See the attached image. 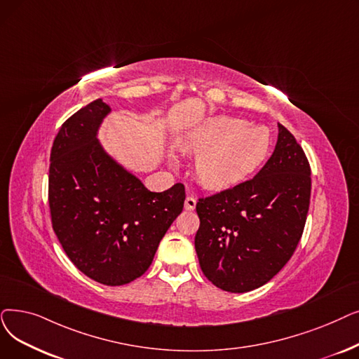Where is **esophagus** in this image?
<instances>
[{"mask_svg":"<svg viewBox=\"0 0 359 359\" xmlns=\"http://www.w3.org/2000/svg\"><path fill=\"white\" fill-rule=\"evenodd\" d=\"M195 207H196V198H194V196H188V198H186V201H184V208L192 211V210H195Z\"/></svg>","mask_w":359,"mask_h":359,"instance_id":"obj_1","label":"esophagus"}]
</instances>
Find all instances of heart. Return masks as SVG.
<instances>
[{
  "mask_svg": "<svg viewBox=\"0 0 359 359\" xmlns=\"http://www.w3.org/2000/svg\"><path fill=\"white\" fill-rule=\"evenodd\" d=\"M201 154L196 173L210 188H226L243 180L266 160L270 133L266 128H248L246 121L231 117L210 120L186 142Z\"/></svg>",
  "mask_w": 359,
  "mask_h": 359,
  "instance_id": "heart-1",
  "label": "heart"
}]
</instances>
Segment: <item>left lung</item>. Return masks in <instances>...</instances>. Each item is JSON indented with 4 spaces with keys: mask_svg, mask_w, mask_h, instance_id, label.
Listing matches in <instances>:
<instances>
[{
    "mask_svg": "<svg viewBox=\"0 0 359 359\" xmlns=\"http://www.w3.org/2000/svg\"><path fill=\"white\" fill-rule=\"evenodd\" d=\"M309 198L306 155L278 124L274 152L252 179L198 199L195 249L202 273L231 293L270 282L302 238Z\"/></svg>",
    "mask_w": 359,
    "mask_h": 359,
    "instance_id": "obj_1",
    "label": "left lung"
}]
</instances>
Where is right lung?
Here are the masks:
<instances>
[{
	"label": "right lung",
	"mask_w": 359,
	"mask_h": 359,
	"mask_svg": "<svg viewBox=\"0 0 359 359\" xmlns=\"http://www.w3.org/2000/svg\"><path fill=\"white\" fill-rule=\"evenodd\" d=\"M110 107L92 101L54 139L48 176L51 223L66 255L85 276L121 286L151 266L182 212L184 186L151 192L104 152L97 139Z\"/></svg>",
	"instance_id": "add662e5"
}]
</instances>
